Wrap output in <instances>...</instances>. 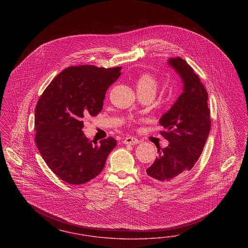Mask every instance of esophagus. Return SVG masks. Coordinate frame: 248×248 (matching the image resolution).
<instances>
[{
    "mask_svg": "<svg viewBox=\"0 0 248 248\" xmlns=\"http://www.w3.org/2000/svg\"><path fill=\"white\" fill-rule=\"evenodd\" d=\"M139 143H140V141L133 136H127L124 140V143H125V144H138Z\"/></svg>",
    "mask_w": 248,
    "mask_h": 248,
    "instance_id": "34e87169",
    "label": "esophagus"
}]
</instances>
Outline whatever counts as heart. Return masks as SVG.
<instances>
[{
	"label": "heart",
	"mask_w": 248,
	"mask_h": 248,
	"mask_svg": "<svg viewBox=\"0 0 248 248\" xmlns=\"http://www.w3.org/2000/svg\"><path fill=\"white\" fill-rule=\"evenodd\" d=\"M157 85V79L154 75L146 73L139 75L136 81L137 90L153 91L155 93Z\"/></svg>",
	"instance_id": "heart-1"
}]
</instances>
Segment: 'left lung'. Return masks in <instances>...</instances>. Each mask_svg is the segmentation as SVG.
Masks as SVG:
<instances>
[{
	"label": "left lung",
	"mask_w": 248,
	"mask_h": 248,
	"mask_svg": "<svg viewBox=\"0 0 248 248\" xmlns=\"http://www.w3.org/2000/svg\"><path fill=\"white\" fill-rule=\"evenodd\" d=\"M168 64L179 75L184 86L180 96L159 121L165 129L161 135L169 144L158 149L159 156L146 169L151 178L161 185L180 180L194 167L211 128L208 93L198 75L181 57L170 58Z\"/></svg>",
	"instance_id": "left-lung-1"
}]
</instances>
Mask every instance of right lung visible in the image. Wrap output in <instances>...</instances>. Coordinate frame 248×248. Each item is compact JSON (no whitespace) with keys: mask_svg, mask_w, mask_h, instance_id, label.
I'll return each instance as SVG.
<instances>
[{"mask_svg":"<svg viewBox=\"0 0 248 248\" xmlns=\"http://www.w3.org/2000/svg\"><path fill=\"white\" fill-rule=\"evenodd\" d=\"M122 67L71 66L47 86L35 107V143L42 157L61 180L82 185L105 167L117 142L113 137L93 144L84 134L83 116L103 109L105 93Z\"/></svg>","mask_w":248,"mask_h":248,"instance_id":"1","label":"right lung"}]
</instances>
